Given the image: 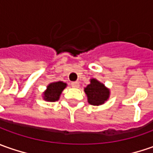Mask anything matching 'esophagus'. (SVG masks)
<instances>
[{
	"label": "esophagus",
	"instance_id": "1",
	"mask_svg": "<svg viewBox=\"0 0 153 153\" xmlns=\"http://www.w3.org/2000/svg\"><path fill=\"white\" fill-rule=\"evenodd\" d=\"M71 85L73 87H74V88H79V83L78 81L72 82Z\"/></svg>",
	"mask_w": 153,
	"mask_h": 153
}]
</instances>
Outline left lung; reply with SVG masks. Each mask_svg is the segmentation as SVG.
I'll list each match as a JSON object with an SVG mask.
<instances>
[{"mask_svg":"<svg viewBox=\"0 0 153 153\" xmlns=\"http://www.w3.org/2000/svg\"><path fill=\"white\" fill-rule=\"evenodd\" d=\"M90 84L85 87V93L87 101L93 106H101L106 102L110 97V90L103 83L92 78L90 79Z\"/></svg>","mask_w":153,"mask_h":153,"instance_id":"8db88e82","label":"left lung"}]
</instances>
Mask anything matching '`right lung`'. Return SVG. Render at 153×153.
<instances>
[{"label": "right lung", "mask_w": 153, "mask_h": 153, "mask_svg": "<svg viewBox=\"0 0 153 153\" xmlns=\"http://www.w3.org/2000/svg\"><path fill=\"white\" fill-rule=\"evenodd\" d=\"M66 83L62 81H55L50 83L47 86L46 90L43 92L42 97L46 102H53L58 101L62 91L67 87Z\"/></svg>", "instance_id": "1"}]
</instances>
